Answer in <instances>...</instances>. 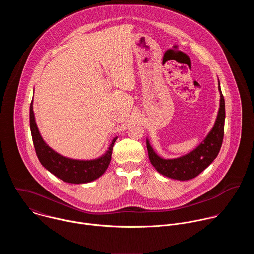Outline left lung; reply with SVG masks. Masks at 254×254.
Instances as JSON below:
<instances>
[{
    "label": "left lung",
    "mask_w": 254,
    "mask_h": 254,
    "mask_svg": "<svg viewBox=\"0 0 254 254\" xmlns=\"http://www.w3.org/2000/svg\"><path fill=\"white\" fill-rule=\"evenodd\" d=\"M218 87L220 91V107L218 116H217L212 130L194 151L178 159L165 160L160 158L154 152L150 146L149 140H147L150 161L160 174L180 181L190 180L202 173L218 156L223 141L225 122V101L221 92L220 83Z\"/></svg>",
    "instance_id": "8db88e82"
}]
</instances>
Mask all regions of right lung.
<instances>
[{"mask_svg":"<svg viewBox=\"0 0 254 254\" xmlns=\"http://www.w3.org/2000/svg\"><path fill=\"white\" fill-rule=\"evenodd\" d=\"M33 99L30 104V128L34 148L40 163L50 173L71 184L88 183L99 178L107 169L112 160L113 148L117 137L113 139L108 151L99 159L79 161L65 158L49 148L40 135L33 113Z\"/></svg>","mask_w":254,"mask_h":254,"instance_id":"obj_1","label":"right lung"}]
</instances>
